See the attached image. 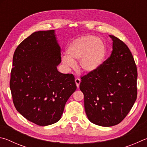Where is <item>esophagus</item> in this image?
<instances>
[{"mask_svg":"<svg viewBox=\"0 0 147 147\" xmlns=\"http://www.w3.org/2000/svg\"><path fill=\"white\" fill-rule=\"evenodd\" d=\"M75 82H76V86L78 87V88L79 87V84H80L81 83V79H79V78H76L75 79Z\"/></svg>","mask_w":147,"mask_h":147,"instance_id":"obj_1","label":"esophagus"}]
</instances>
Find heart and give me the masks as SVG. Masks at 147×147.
Here are the masks:
<instances>
[{
  "label": "heart",
  "instance_id": "heart-1",
  "mask_svg": "<svg viewBox=\"0 0 147 147\" xmlns=\"http://www.w3.org/2000/svg\"><path fill=\"white\" fill-rule=\"evenodd\" d=\"M68 55L61 60L67 68H73L79 61V69L84 74H93L101 68L106 57L103 42L93 35H86L74 39L67 48Z\"/></svg>",
  "mask_w": 147,
  "mask_h": 147
}]
</instances>
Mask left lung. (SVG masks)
Returning a JSON list of instances; mask_svg holds the SVG:
<instances>
[{
	"label": "left lung",
	"instance_id": "1",
	"mask_svg": "<svg viewBox=\"0 0 147 147\" xmlns=\"http://www.w3.org/2000/svg\"><path fill=\"white\" fill-rule=\"evenodd\" d=\"M109 36L111 55L97 71L82 77L79 86L87 117L101 127L121 122L137 99L138 71L132 54L119 38Z\"/></svg>",
	"mask_w": 147,
	"mask_h": 147
}]
</instances>
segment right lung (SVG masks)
Returning a JSON list of instances; mask_svg holds the SVG:
<instances>
[{
  "label": "right lung",
  "instance_id": "add662e5",
  "mask_svg": "<svg viewBox=\"0 0 147 147\" xmlns=\"http://www.w3.org/2000/svg\"><path fill=\"white\" fill-rule=\"evenodd\" d=\"M61 48L55 30L33 33L17 46L13 57L9 86L15 109L39 126L57 122L77 88L72 74L57 70Z\"/></svg>",
  "mask_w": 147,
  "mask_h": 147
}]
</instances>
